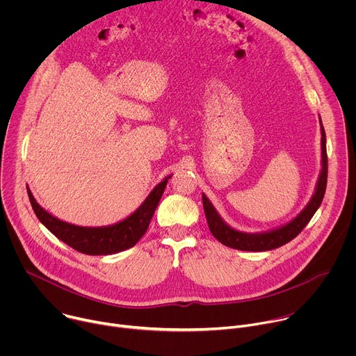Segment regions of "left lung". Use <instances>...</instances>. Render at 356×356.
Returning <instances> with one entry per match:
<instances>
[{
    "mask_svg": "<svg viewBox=\"0 0 356 356\" xmlns=\"http://www.w3.org/2000/svg\"><path fill=\"white\" fill-rule=\"evenodd\" d=\"M320 125H321V170L318 175L314 194L307 202V206L304 207L291 221L277 228L264 231V232H242L229 227L221 218V216L218 214V211L216 210L209 197L202 193V207H204L209 228L211 234L216 236V239H218L225 246H229L238 250H248V252L272 250L294 239L302 231V228L310 222V220L321 206V201L324 198L325 187H327V173H328L327 139H325V131H324L321 118H320Z\"/></svg>",
    "mask_w": 356,
    "mask_h": 356,
    "instance_id": "left-lung-1",
    "label": "left lung"
}]
</instances>
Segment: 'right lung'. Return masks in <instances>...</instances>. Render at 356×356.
Instances as JSON below:
<instances>
[{
  "label": "right lung",
  "instance_id": "obj_1",
  "mask_svg": "<svg viewBox=\"0 0 356 356\" xmlns=\"http://www.w3.org/2000/svg\"><path fill=\"white\" fill-rule=\"evenodd\" d=\"M170 177L172 175L152 190L131 216L106 227H80L59 220L38 204L29 187L26 190L38 220L56 238L86 255H113L132 248L143 236Z\"/></svg>",
  "mask_w": 356,
  "mask_h": 356
}]
</instances>
